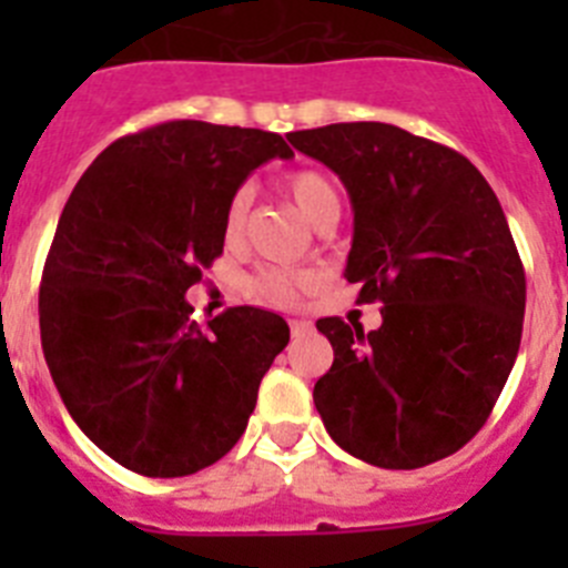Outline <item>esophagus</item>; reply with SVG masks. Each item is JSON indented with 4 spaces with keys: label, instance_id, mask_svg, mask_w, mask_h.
<instances>
[{
    "label": "esophagus",
    "instance_id": "34e87169",
    "mask_svg": "<svg viewBox=\"0 0 568 568\" xmlns=\"http://www.w3.org/2000/svg\"><path fill=\"white\" fill-rule=\"evenodd\" d=\"M290 329H293V338H307V335H313V324L301 318L290 321Z\"/></svg>",
    "mask_w": 568,
    "mask_h": 568
}]
</instances>
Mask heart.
Instances as JSON below:
<instances>
[{"mask_svg": "<svg viewBox=\"0 0 568 568\" xmlns=\"http://www.w3.org/2000/svg\"><path fill=\"white\" fill-rule=\"evenodd\" d=\"M284 190L290 193V199L295 202V207L301 210V215L307 219L313 227H318L321 222H327L329 215H341V193L335 187V182L327 173L321 170H293L284 179ZM250 204H253V187H239L230 195L227 210H224V239L239 241L244 233V224H247ZM315 275L304 273V270H287V267H270L261 270L258 275L247 281V290L253 298L267 301V304H278V307H287L295 304L298 295L307 287H313Z\"/></svg>", "mask_w": 568, "mask_h": 568, "instance_id": "obj_1", "label": "heart"}]
</instances>
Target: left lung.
<instances>
[{
	"label": "left lung",
	"mask_w": 568,
	"mask_h": 568,
	"mask_svg": "<svg viewBox=\"0 0 568 568\" xmlns=\"http://www.w3.org/2000/svg\"><path fill=\"white\" fill-rule=\"evenodd\" d=\"M327 164L355 210L344 278L381 327L321 318L335 361L313 389L329 438L381 469L458 453L518 358L526 273L498 195L458 150L384 122L287 135Z\"/></svg>",
	"instance_id": "left-lung-1"
}]
</instances>
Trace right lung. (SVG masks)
<instances>
[{"mask_svg": "<svg viewBox=\"0 0 568 568\" xmlns=\"http://www.w3.org/2000/svg\"><path fill=\"white\" fill-rule=\"evenodd\" d=\"M275 155L293 150L267 130L153 124L104 148L59 215L39 287L44 361L70 418L124 469L193 475L247 429L287 321L230 307L202 329L184 293L222 255L230 195Z\"/></svg>", "mask_w": 568, "mask_h": 568, "instance_id": "obj_1", "label": "right lung"}]
</instances>
